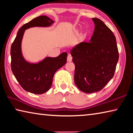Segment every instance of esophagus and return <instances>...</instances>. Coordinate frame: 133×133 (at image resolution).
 <instances>
[{
	"instance_id": "1",
	"label": "esophagus",
	"mask_w": 133,
	"mask_h": 133,
	"mask_svg": "<svg viewBox=\"0 0 133 133\" xmlns=\"http://www.w3.org/2000/svg\"><path fill=\"white\" fill-rule=\"evenodd\" d=\"M72 56L70 54H69L68 57H67V61L71 62L72 61Z\"/></svg>"
}]
</instances>
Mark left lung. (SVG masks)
<instances>
[{"mask_svg": "<svg viewBox=\"0 0 133 133\" xmlns=\"http://www.w3.org/2000/svg\"><path fill=\"white\" fill-rule=\"evenodd\" d=\"M95 30L90 41H83L72 49L75 66L74 81L81 91L96 92L105 87L115 72L118 60L116 37L99 18H92Z\"/></svg>", "mask_w": 133, "mask_h": 133, "instance_id": "1", "label": "left lung"}]
</instances>
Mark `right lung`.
Here are the masks:
<instances>
[{"label":"right lung","mask_w":133,"mask_h":133,"mask_svg":"<svg viewBox=\"0 0 133 133\" xmlns=\"http://www.w3.org/2000/svg\"><path fill=\"white\" fill-rule=\"evenodd\" d=\"M54 23L46 16H40L23 25L11 44V68L21 87L34 94H44L50 89L53 76L58 69L66 62L67 53L62 52L57 57H46L38 64L25 61L21 51V43L25 30L32 27H47Z\"/></svg>","instance_id":"1"}]
</instances>
